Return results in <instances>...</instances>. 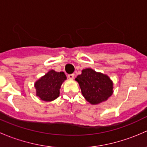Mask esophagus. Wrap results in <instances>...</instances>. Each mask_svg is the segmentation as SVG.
Segmentation results:
<instances>
[{
  "label": "esophagus",
  "mask_w": 147,
  "mask_h": 147,
  "mask_svg": "<svg viewBox=\"0 0 147 147\" xmlns=\"http://www.w3.org/2000/svg\"><path fill=\"white\" fill-rule=\"evenodd\" d=\"M67 77H68V78H69V79L72 80L74 78V77H75V75H74V74H70V75H68Z\"/></svg>",
  "instance_id": "esophagus-1"
}]
</instances>
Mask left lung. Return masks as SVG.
<instances>
[{
  "label": "left lung",
  "mask_w": 147,
  "mask_h": 147,
  "mask_svg": "<svg viewBox=\"0 0 147 147\" xmlns=\"http://www.w3.org/2000/svg\"><path fill=\"white\" fill-rule=\"evenodd\" d=\"M75 80L78 82L83 97L91 105L107 101L113 94V82L108 75L96 72L92 68L82 70Z\"/></svg>",
  "instance_id": "8db88e82"
}]
</instances>
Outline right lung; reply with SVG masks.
I'll return each mask as SVG.
<instances>
[{"instance_id": "obj_1", "label": "right lung", "mask_w": 147, "mask_h": 147, "mask_svg": "<svg viewBox=\"0 0 147 147\" xmlns=\"http://www.w3.org/2000/svg\"><path fill=\"white\" fill-rule=\"evenodd\" d=\"M65 80L67 77L63 72L48 71L35 82L36 96L42 101H53L60 96V89Z\"/></svg>"}]
</instances>
